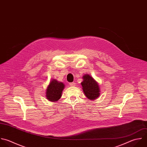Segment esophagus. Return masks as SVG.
I'll list each match as a JSON object with an SVG mask.
<instances>
[{"instance_id": "34e87169", "label": "esophagus", "mask_w": 147, "mask_h": 147, "mask_svg": "<svg viewBox=\"0 0 147 147\" xmlns=\"http://www.w3.org/2000/svg\"><path fill=\"white\" fill-rule=\"evenodd\" d=\"M76 84L75 82H70V83H69V85L70 86H76Z\"/></svg>"}]
</instances>
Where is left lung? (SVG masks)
I'll return each mask as SVG.
<instances>
[{
    "instance_id": "left-lung-1",
    "label": "left lung",
    "mask_w": 147,
    "mask_h": 147,
    "mask_svg": "<svg viewBox=\"0 0 147 147\" xmlns=\"http://www.w3.org/2000/svg\"><path fill=\"white\" fill-rule=\"evenodd\" d=\"M81 82L83 91L88 98L94 100L100 96V88L98 83L90 75L86 74L82 77Z\"/></svg>"
}]
</instances>
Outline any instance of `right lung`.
<instances>
[{
  "label": "right lung",
  "mask_w": 147,
  "mask_h": 147,
  "mask_svg": "<svg viewBox=\"0 0 147 147\" xmlns=\"http://www.w3.org/2000/svg\"><path fill=\"white\" fill-rule=\"evenodd\" d=\"M64 88V84L56 80H52L46 89V97L47 99L51 102L57 101L61 97Z\"/></svg>",
  "instance_id": "obj_1"
}]
</instances>
